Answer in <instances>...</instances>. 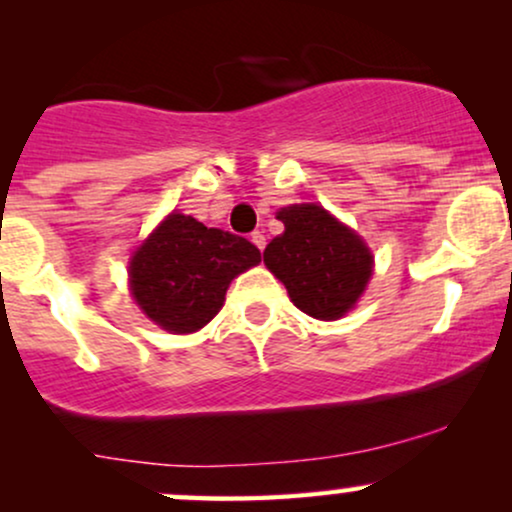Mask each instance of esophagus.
<instances>
[{"instance_id": "34e87169", "label": "esophagus", "mask_w": 512, "mask_h": 512, "mask_svg": "<svg viewBox=\"0 0 512 512\" xmlns=\"http://www.w3.org/2000/svg\"><path fill=\"white\" fill-rule=\"evenodd\" d=\"M250 240H252V243H255L260 250H264V245H267V238H264L262 231H252Z\"/></svg>"}]
</instances>
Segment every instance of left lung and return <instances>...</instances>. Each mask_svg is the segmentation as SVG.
Here are the masks:
<instances>
[{
  "instance_id": "left-lung-1",
  "label": "left lung",
  "mask_w": 512,
  "mask_h": 512,
  "mask_svg": "<svg viewBox=\"0 0 512 512\" xmlns=\"http://www.w3.org/2000/svg\"><path fill=\"white\" fill-rule=\"evenodd\" d=\"M276 219L284 233L267 245L264 264L286 286L293 305L317 320L349 313L373 274L363 240L317 204H293Z\"/></svg>"
}]
</instances>
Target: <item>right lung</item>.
Listing matches in <instances>:
<instances>
[{
  "label": "right lung",
  "mask_w": 512,
  "mask_h": 512,
  "mask_svg": "<svg viewBox=\"0 0 512 512\" xmlns=\"http://www.w3.org/2000/svg\"><path fill=\"white\" fill-rule=\"evenodd\" d=\"M260 260L248 238L173 211L134 252L129 284L134 301L156 325L187 334L219 313L228 284Z\"/></svg>",
  "instance_id": "add662e5"
}]
</instances>
